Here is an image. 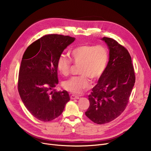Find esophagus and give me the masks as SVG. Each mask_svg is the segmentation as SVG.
Listing matches in <instances>:
<instances>
[{
    "label": "esophagus",
    "mask_w": 151,
    "mask_h": 151,
    "mask_svg": "<svg viewBox=\"0 0 151 151\" xmlns=\"http://www.w3.org/2000/svg\"><path fill=\"white\" fill-rule=\"evenodd\" d=\"M70 99L71 100H75V99H79L80 98H79V97H78V96H75V95H71V96H70Z\"/></svg>",
    "instance_id": "34e87169"
}]
</instances>
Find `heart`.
Returning <instances> with one entry per match:
<instances>
[{"label":"heart","instance_id":"heart-1","mask_svg":"<svg viewBox=\"0 0 151 151\" xmlns=\"http://www.w3.org/2000/svg\"><path fill=\"white\" fill-rule=\"evenodd\" d=\"M70 59L75 65H80L79 76L71 78L63 83L67 91L80 94L90 88V81H96L104 75L106 68L108 55L104 46L81 45L70 52ZM71 62L62 55L57 62V68L63 76H67L71 69Z\"/></svg>","mask_w":151,"mask_h":151}]
</instances>
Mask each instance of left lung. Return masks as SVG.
Returning <instances> with one entry per match:
<instances>
[{
  "mask_svg": "<svg viewBox=\"0 0 151 151\" xmlns=\"http://www.w3.org/2000/svg\"><path fill=\"white\" fill-rule=\"evenodd\" d=\"M109 50V61L103 76L89 96L90 105L86 116L94 123L113 121L124 111L135 82L131 56L114 39L101 38Z\"/></svg>",
  "mask_w": 151,
  "mask_h": 151,
  "instance_id": "left-lung-1",
  "label": "left lung"
}]
</instances>
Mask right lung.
<instances>
[{"label":"right lung","instance_id":"add662e5","mask_svg":"<svg viewBox=\"0 0 151 151\" xmlns=\"http://www.w3.org/2000/svg\"><path fill=\"white\" fill-rule=\"evenodd\" d=\"M75 40L69 36L46 35L32 43L24 53L18 92L27 109L40 121L48 122L59 116L70 99L67 91L54 92L53 88L59 83L58 60Z\"/></svg>","mask_w":151,"mask_h":151}]
</instances>
